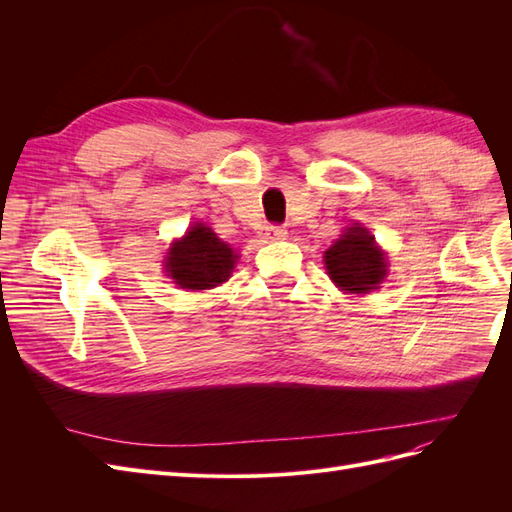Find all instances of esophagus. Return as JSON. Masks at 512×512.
Returning <instances> with one entry per match:
<instances>
[{
  "label": "esophagus",
  "mask_w": 512,
  "mask_h": 512,
  "mask_svg": "<svg viewBox=\"0 0 512 512\" xmlns=\"http://www.w3.org/2000/svg\"><path fill=\"white\" fill-rule=\"evenodd\" d=\"M286 228L284 226H265L260 230V239L262 241H280V239H286Z\"/></svg>",
  "instance_id": "1"
}]
</instances>
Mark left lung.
<instances>
[{"mask_svg":"<svg viewBox=\"0 0 512 512\" xmlns=\"http://www.w3.org/2000/svg\"><path fill=\"white\" fill-rule=\"evenodd\" d=\"M324 267L333 284L348 294L378 290L389 273V262L376 237L359 224L346 228L344 235L324 252Z\"/></svg>","mask_w":512,"mask_h":512,"instance_id":"obj_1","label":"left lung"}]
</instances>
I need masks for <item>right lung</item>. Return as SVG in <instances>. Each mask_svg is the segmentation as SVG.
<instances>
[{"instance_id": "add662e5", "label": "right lung", "mask_w": 512, "mask_h": 512, "mask_svg": "<svg viewBox=\"0 0 512 512\" xmlns=\"http://www.w3.org/2000/svg\"><path fill=\"white\" fill-rule=\"evenodd\" d=\"M239 254L215 232L196 222L177 241L170 243L164 258V273L179 288L209 290L224 284L235 269Z\"/></svg>"}]
</instances>
